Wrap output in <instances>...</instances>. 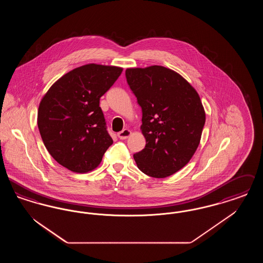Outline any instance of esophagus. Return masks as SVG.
<instances>
[{"label": "esophagus", "instance_id": "1", "mask_svg": "<svg viewBox=\"0 0 263 263\" xmlns=\"http://www.w3.org/2000/svg\"><path fill=\"white\" fill-rule=\"evenodd\" d=\"M130 135H131V131H130L129 129H124V130H122L121 132H119V133L117 134V136H118V138H119L120 140H125V139L129 137Z\"/></svg>", "mask_w": 263, "mask_h": 263}]
</instances>
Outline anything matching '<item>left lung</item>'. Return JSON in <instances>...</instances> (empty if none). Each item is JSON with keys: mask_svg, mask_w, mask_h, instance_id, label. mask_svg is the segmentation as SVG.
<instances>
[{"mask_svg": "<svg viewBox=\"0 0 263 263\" xmlns=\"http://www.w3.org/2000/svg\"><path fill=\"white\" fill-rule=\"evenodd\" d=\"M125 75L143 113L146 146L134 154L138 168L156 178L174 175L200 143L206 119L200 97L182 76L163 66L128 68Z\"/></svg>", "mask_w": 263, "mask_h": 263, "instance_id": "left-lung-1", "label": "left lung"}]
</instances>
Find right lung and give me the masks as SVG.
I'll return each instance as SVG.
<instances>
[{"mask_svg":"<svg viewBox=\"0 0 263 263\" xmlns=\"http://www.w3.org/2000/svg\"><path fill=\"white\" fill-rule=\"evenodd\" d=\"M122 70L98 64L78 67L56 81L40 101L37 125L42 141L52 158L69 171L91 172L112 145L100 99Z\"/></svg>","mask_w":263,"mask_h":263,"instance_id":"obj_1","label":"right lung"}]
</instances>
